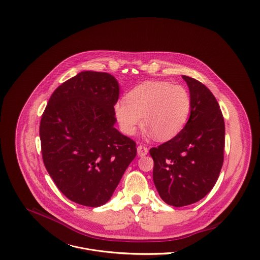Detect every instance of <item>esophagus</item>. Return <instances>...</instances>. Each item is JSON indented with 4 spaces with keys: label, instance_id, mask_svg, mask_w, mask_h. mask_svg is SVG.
<instances>
[{
    "label": "esophagus",
    "instance_id": "34e87169",
    "mask_svg": "<svg viewBox=\"0 0 260 260\" xmlns=\"http://www.w3.org/2000/svg\"><path fill=\"white\" fill-rule=\"evenodd\" d=\"M137 153H138V156L143 157V156L147 155V153H148V148H147V147H145V146H143V145H139V146L137 147Z\"/></svg>",
    "mask_w": 260,
    "mask_h": 260
}]
</instances>
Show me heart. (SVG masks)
Here are the masks:
<instances>
[{"label": "heart", "mask_w": 260, "mask_h": 260, "mask_svg": "<svg viewBox=\"0 0 260 260\" xmlns=\"http://www.w3.org/2000/svg\"><path fill=\"white\" fill-rule=\"evenodd\" d=\"M191 111V98L181 85L168 81H146L133 88L126 100L114 104V113L121 130L133 135L142 123L148 126L147 134L160 141L178 135L185 126Z\"/></svg>", "instance_id": "obj_1"}]
</instances>
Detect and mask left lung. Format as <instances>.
Listing matches in <instances>:
<instances>
[{
    "label": "left lung",
    "mask_w": 260,
    "mask_h": 260,
    "mask_svg": "<svg viewBox=\"0 0 260 260\" xmlns=\"http://www.w3.org/2000/svg\"><path fill=\"white\" fill-rule=\"evenodd\" d=\"M182 78L191 98L189 119L178 135L150 149L154 184L162 200L175 207L195 203L211 191L222 167L225 142L217 100L199 81Z\"/></svg>",
    "instance_id": "left-lung-1"
}]
</instances>
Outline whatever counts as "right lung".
I'll use <instances>...</instances> for the list:
<instances>
[{
  "label": "right lung",
  "mask_w": 260,
  "mask_h": 260,
  "mask_svg": "<svg viewBox=\"0 0 260 260\" xmlns=\"http://www.w3.org/2000/svg\"><path fill=\"white\" fill-rule=\"evenodd\" d=\"M118 98L115 77L83 71L54 91L42 115L45 167L59 190L78 204L108 202L137 154L136 143L114 127Z\"/></svg>",
  "instance_id": "right-lung-1"
}]
</instances>
